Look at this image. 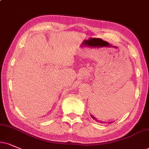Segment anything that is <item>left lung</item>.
<instances>
[{
    "instance_id": "obj_1",
    "label": "left lung",
    "mask_w": 149,
    "mask_h": 149,
    "mask_svg": "<svg viewBox=\"0 0 149 149\" xmlns=\"http://www.w3.org/2000/svg\"><path fill=\"white\" fill-rule=\"evenodd\" d=\"M91 117L92 118H93V119L94 120H95V121L96 122H100V123H107V122H102V121H99V120H97L96 118H95V117H94L93 116H92V115H91ZM109 124H111V123H112V122H108Z\"/></svg>"
}]
</instances>
